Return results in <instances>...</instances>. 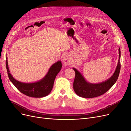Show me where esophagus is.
Segmentation results:
<instances>
[{"mask_svg": "<svg viewBox=\"0 0 131 131\" xmlns=\"http://www.w3.org/2000/svg\"><path fill=\"white\" fill-rule=\"evenodd\" d=\"M70 61H71V58H70L69 55L68 54L65 55L64 58H63V61L64 62V63L65 64H68L70 63Z\"/></svg>", "mask_w": 131, "mask_h": 131, "instance_id": "esophagus-1", "label": "esophagus"}]
</instances>
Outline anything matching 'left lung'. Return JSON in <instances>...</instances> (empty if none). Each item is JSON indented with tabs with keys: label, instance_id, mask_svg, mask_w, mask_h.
Instances as JSON below:
<instances>
[{
	"label": "left lung",
	"instance_id": "1",
	"mask_svg": "<svg viewBox=\"0 0 131 131\" xmlns=\"http://www.w3.org/2000/svg\"><path fill=\"white\" fill-rule=\"evenodd\" d=\"M119 60L116 69L113 76L107 81L98 84H91L87 82L81 74L74 68L75 77L73 83L75 92L81 97L91 98L98 97L107 92L118 79L121 70V50L119 48Z\"/></svg>",
	"mask_w": 131,
	"mask_h": 131
}]
</instances>
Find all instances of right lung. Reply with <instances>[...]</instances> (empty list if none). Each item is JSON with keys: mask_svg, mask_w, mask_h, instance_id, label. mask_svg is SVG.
Masks as SVG:
<instances>
[{"mask_svg": "<svg viewBox=\"0 0 131 131\" xmlns=\"http://www.w3.org/2000/svg\"><path fill=\"white\" fill-rule=\"evenodd\" d=\"M6 66L8 76L12 83L18 90L25 95L34 98H42L49 94L52 90L54 81L57 75L60 71L62 65L58 61L53 64L45 77L41 81L32 83L20 82L13 78L9 73L7 60H6Z\"/></svg>", "mask_w": 131, "mask_h": 131, "instance_id": "add662e5", "label": "right lung"}]
</instances>
